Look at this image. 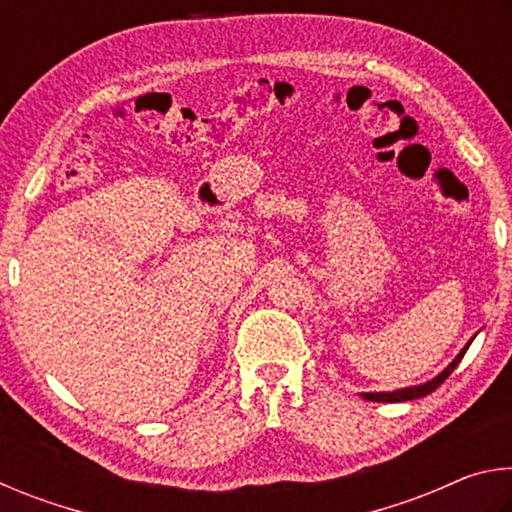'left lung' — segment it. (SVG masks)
Instances as JSON below:
<instances>
[{
    "mask_svg": "<svg viewBox=\"0 0 512 512\" xmlns=\"http://www.w3.org/2000/svg\"><path fill=\"white\" fill-rule=\"evenodd\" d=\"M467 348H470V343L465 345V348L461 350V354H458V357L449 363V366L440 372V375L436 377V379H431V381H427V384H422V386H413V388H402V391H393V393H361V397L363 400H368V402H406V400H418V397H424V395H429V393H433L436 391V388L443 384V381L452 375L454 372V368L458 366V363H461V359L465 357V352H467Z\"/></svg>",
    "mask_w": 512,
    "mask_h": 512,
    "instance_id": "8db88e82",
    "label": "left lung"
}]
</instances>
